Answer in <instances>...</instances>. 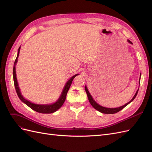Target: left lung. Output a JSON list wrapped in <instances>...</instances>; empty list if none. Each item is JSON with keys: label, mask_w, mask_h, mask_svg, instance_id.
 <instances>
[{"label": "left lung", "mask_w": 152, "mask_h": 152, "mask_svg": "<svg viewBox=\"0 0 152 152\" xmlns=\"http://www.w3.org/2000/svg\"><path fill=\"white\" fill-rule=\"evenodd\" d=\"M128 42H129L130 44H132L129 40H128ZM140 76H141V75H140ZM85 90H86V92L87 95V98H88V99H89V102H90L92 106H93V107L94 108H95L96 110H97L98 111H99V112H101V113H107V114H113V113H116L118 112L119 111H121V110H122L124 108H125L127 104H129L131 102H132V101L134 100V98H136V96L137 93H138L139 89L137 90L135 95L134 96V97L132 98V99L129 102H128L127 103H126V104H125L124 105L122 106V107H118V108H106V107H102V106L99 105V104H98V103H96V102H95V101L93 99V97H92V96H91V94L89 93V92L88 89H87L86 86H85Z\"/></svg>", "instance_id": "left-lung-1"}]
</instances>
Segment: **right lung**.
<instances>
[{
	"mask_svg": "<svg viewBox=\"0 0 152 152\" xmlns=\"http://www.w3.org/2000/svg\"><path fill=\"white\" fill-rule=\"evenodd\" d=\"M20 50V47L19 48V49H18V55H17V57L16 58V60L15 61V64H14V66H13L14 84H15V89H16V91L18 97H19V98L20 99L21 102H23L25 104H26L27 106H28V107H29L32 110H35V111L37 112L41 113H54L56 111H57L58 109H59L62 107V105L63 104L64 102H65L67 93L69 90V88H70V87L72 84V82L73 79H74V78L79 74H76L75 75H73L72 77L70 78V80H68L65 87H64L63 90L62 91L61 96H59V99L55 103H54L53 104H35V103H31L27 99H25L23 98V96L21 95V93L20 88H19V86H18V84L15 66H16V64L18 61V56H19Z\"/></svg>",
	"mask_w": 152,
	"mask_h": 152,
	"instance_id": "1",
	"label": "right lung"
}]
</instances>
